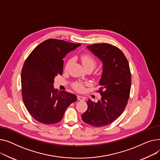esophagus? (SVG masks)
Returning a JSON list of instances; mask_svg holds the SVG:
<instances>
[{"mask_svg":"<svg viewBox=\"0 0 160 160\" xmlns=\"http://www.w3.org/2000/svg\"><path fill=\"white\" fill-rule=\"evenodd\" d=\"M78 99L79 101H84L85 99H84L83 97L81 96H78Z\"/></svg>","mask_w":160,"mask_h":160,"instance_id":"1","label":"esophagus"}]
</instances>
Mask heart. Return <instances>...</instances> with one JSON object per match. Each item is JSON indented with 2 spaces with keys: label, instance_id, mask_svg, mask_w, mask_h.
<instances>
[{
  "label": "heart",
  "instance_id": "1",
  "mask_svg": "<svg viewBox=\"0 0 160 160\" xmlns=\"http://www.w3.org/2000/svg\"><path fill=\"white\" fill-rule=\"evenodd\" d=\"M81 61L82 66L85 69L92 68V70H93L97 66L96 60L93 58L91 55H90L88 53H84V54L81 55ZM72 62V59H70L68 60V61L67 62V63H66V65H65L66 70L69 68ZM73 87L75 90L78 91V92H82L84 90L83 84L80 82H75L73 84Z\"/></svg>",
  "mask_w": 160,
  "mask_h": 160
}]
</instances>
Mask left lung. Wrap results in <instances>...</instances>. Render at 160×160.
I'll list each match as a JSON object with an SVG mask.
<instances>
[{"instance_id":"8db88e82","label":"left lung","mask_w":160,"mask_h":160,"mask_svg":"<svg viewBox=\"0 0 160 160\" xmlns=\"http://www.w3.org/2000/svg\"><path fill=\"white\" fill-rule=\"evenodd\" d=\"M102 62V73L97 102L88 99V109L81 116L87 124L101 127L114 122L123 113L128 102L131 87V73L128 61L118 47L107 43L87 46Z\"/></svg>"}]
</instances>
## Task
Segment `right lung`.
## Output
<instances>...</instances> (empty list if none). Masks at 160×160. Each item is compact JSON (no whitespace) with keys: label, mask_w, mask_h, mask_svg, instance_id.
Returning a JSON list of instances; mask_svg holds the SVG:
<instances>
[{"label":"right lung","mask_w":160,"mask_h":160,"mask_svg":"<svg viewBox=\"0 0 160 160\" xmlns=\"http://www.w3.org/2000/svg\"><path fill=\"white\" fill-rule=\"evenodd\" d=\"M81 44L62 40H46L31 52L21 72L22 95L30 114L39 123H58L77 96L53 88L54 78L62 75L63 58Z\"/></svg>","instance_id":"1"}]
</instances>
